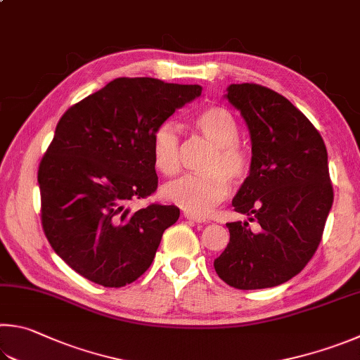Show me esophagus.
Returning a JSON list of instances; mask_svg holds the SVG:
<instances>
[{
  "instance_id": "1",
  "label": "esophagus",
  "mask_w": 360,
  "mask_h": 360,
  "mask_svg": "<svg viewBox=\"0 0 360 360\" xmlns=\"http://www.w3.org/2000/svg\"><path fill=\"white\" fill-rule=\"evenodd\" d=\"M184 217L187 219V220H191V221H195V224H205V219H201V217H197V215H193V214H188V212H184Z\"/></svg>"
}]
</instances>
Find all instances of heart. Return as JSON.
<instances>
[{
    "instance_id": "heart-1",
    "label": "heart",
    "mask_w": 360,
    "mask_h": 360,
    "mask_svg": "<svg viewBox=\"0 0 360 360\" xmlns=\"http://www.w3.org/2000/svg\"><path fill=\"white\" fill-rule=\"evenodd\" d=\"M193 127L212 143L201 174H186L162 188V197L193 215H206L226 197L228 181L243 182L252 168V154L238 140L239 127L224 107H209L193 117ZM153 162L158 172L173 176L181 168V141L173 122L163 121L151 139Z\"/></svg>"
}]
</instances>
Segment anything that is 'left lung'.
Instances as JSON below:
<instances>
[{
  "instance_id": "obj_1",
  "label": "left lung",
  "mask_w": 360,
  "mask_h": 360,
  "mask_svg": "<svg viewBox=\"0 0 360 360\" xmlns=\"http://www.w3.org/2000/svg\"><path fill=\"white\" fill-rule=\"evenodd\" d=\"M225 97L250 132L252 168L233 198L248 220L226 224L230 243L214 267L233 288H272L297 276L321 243L334 201L328 149L307 116L276 91L230 84Z\"/></svg>"
}]
</instances>
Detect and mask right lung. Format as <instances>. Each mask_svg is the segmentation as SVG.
I'll return each instance as SVG.
<instances>
[{
	"label": "right lung",
	"mask_w": 360,
	"mask_h": 360,
	"mask_svg": "<svg viewBox=\"0 0 360 360\" xmlns=\"http://www.w3.org/2000/svg\"><path fill=\"white\" fill-rule=\"evenodd\" d=\"M200 96L198 84L122 77L61 116L37 172L41 219L58 257L84 278L121 288L151 266L179 209L127 205L158 188L155 127Z\"/></svg>",
	"instance_id": "add662e5"
}]
</instances>
